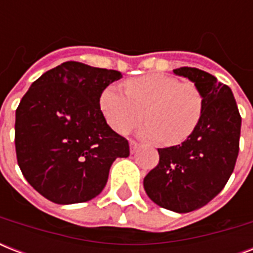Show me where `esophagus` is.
<instances>
[{
	"label": "esophagus",
	"mask_w": 253,
	"mask_h": 253,
	"mask_svg": "<svg viewBox=\"0 0 253 253\" xmlns=\"http://www.w3.org/2000/svg\"><path fill=\"white\" fill-rule=\"evenodd\" d=\"M138 147H139L138 143L130 142V152H131V154H135V152H136V150H138Z\"/></svg>",
	"instance_id": "esophagus-1"
}]
</instances>
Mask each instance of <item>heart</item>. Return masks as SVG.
I'll use <instances>...</instances> for the list:
<instances>
[{
	"mask_svg": "<svg viewBox=\"0 0 253 253\" xmlns=\"http://www.w3.org/2000/svg\"><path fill=\"white\" fill-rule=\"evenodd\" d=\"M118 85H109L99 95V109L110 127L126 134L140 122L136 136L144 140L177 144L186 140L200 125L204 95L192 83L163 73H148ZM143 113H142L141 111Z\"/></svg>",
	"mask_w": 253,
	"mask_h": 253,
	"instance_id": "b5f03b06",
	"label": "heart"
}]
</instances>
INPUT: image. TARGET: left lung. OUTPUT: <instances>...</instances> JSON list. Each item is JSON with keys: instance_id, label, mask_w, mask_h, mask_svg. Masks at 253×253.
<instances>
[{"instance_id": "obj_1", "label": "left lung", "mask_w": 253, "mask_h": 253, "mask_svg": "<svg viewBox=\"0 0 253 253\" xmlns=\"http://www.w3.org/2000/svg\"><path fill=\"white\" fill-rule=\"evenodd\" d=\"M197 85L204 114L190 136L178 146L159 148V164L143 181L151 201L174 212L202 208L231 176L239 154L242 118L231 89L198 68L173 69Z\"/></svg>"}]
</instances>
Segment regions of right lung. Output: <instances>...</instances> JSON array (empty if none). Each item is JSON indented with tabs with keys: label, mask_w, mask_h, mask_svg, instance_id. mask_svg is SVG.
I'll list each match as a JSON object with an SVG mask.
<instances>
[{
	"label": "right lung",
	"mask_w": 253,
	"mask_h": 253,
	"mask_svg": "<svg viewBox=\"0 0 253 253\" xmlns=\"http://www.w3.org/2000/svg\"><path fill=\"white\" fill-rule=\"evenodd\" d=\"M122 79L113 69L65 61L34 81L15 111V151L23 176L59 205L86 202L102 192L126 139L106 123L99 95Z\"/></svg>",
	"instance_id": "1"
}]
</instances>
